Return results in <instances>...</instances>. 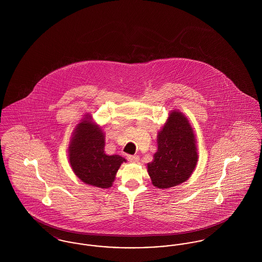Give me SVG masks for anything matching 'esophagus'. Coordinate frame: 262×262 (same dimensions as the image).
Returning a JSON list of instances; mask_svg holds the SVG:
<instances>
[{
	"label": "esophagus",
	"mask_w": 262,
	"mask_h": 262,
	"mask_svg": "<svg viewBox=\"0 0 262 262\" xmlns=\"http://www.w3.org/2000/svg\"><path fill=\"white\" fill-rule=\"evenodd\" d=\"M126 158L129 162L137 163L139 161V157L137 155H127Z\"/></svg>",
	"instance_id": "1"
}]
</instances>
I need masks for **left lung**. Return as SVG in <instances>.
I'll use <instances>...</instances> for the list:
<instances>
[{
    "label": "left lung",
    "mask_w": 262,
    "mask_h": 262,
    "mask_svg": "<svg viewBox=\"0 0 262 262\" xmlns=\"http://www.w3.org/2000/svg\"><path fill=\"white\" fill-rule=\"evenodd\" d=\"M193 129L183 113L172 111L158 132V149L147 171L158 188L178 186L192 174L199 159Z\"/></svg>",
    "instance_id": "1"
}]
</instances>
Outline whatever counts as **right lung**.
<instances>
[{"mask_svg": "<svg viewBox=\"0 0 262 262\" xmlns=\"http://www.w3.org/2000/svg\"><path fill=\"white\" fill-rule=\"evenodd\" d=\"M105 136L99 126L86 116L78 125L69 147V160L78 179L86 185L108 188L112 187L116 174L125 158L107 155L104 151Z\"/></svg>", "mask_w": 262, "mask_h": 262, "instance_id": "add662e5", "label": "right lung"}]
</instances>
